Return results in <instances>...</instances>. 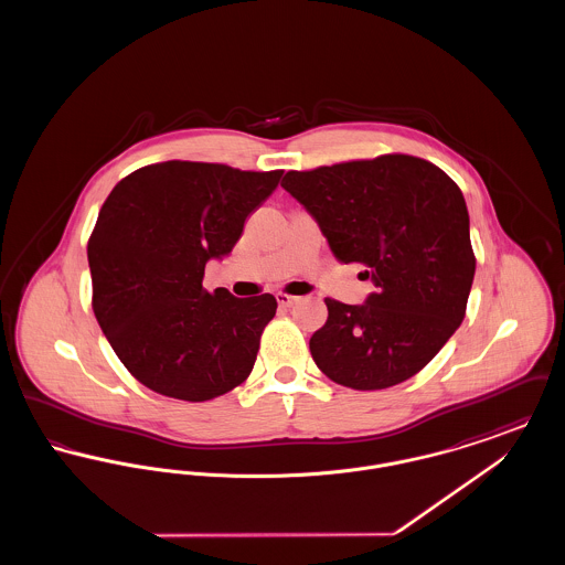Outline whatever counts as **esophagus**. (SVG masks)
<instances>
[{"mask_svg":"<svg viewBox=\"0 0 565 565\" xmlns=\"http://www.w3.org/2000/svg\"><path fill=\"white\" fill-rule=\"evenodd\" d=\"M275 298H277V302L284 305V307H292L296 302H300V296L286 295V292H277Z\"/></svg>","mask_w":565,"mask_h":565,"instance_id":"1","label":"esophagus"}]
</instances>
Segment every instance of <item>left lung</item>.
<instances>
[{
    "instance_id": "left-lung-1",
    "label": "left lung",
    "mask_w": 565,
    "mask_h": 565,
    "mask_svg": "<svg viewBox=\"0 0 565 565\" xmlns=\"http://www.w3.org/2000/svg\"><path fill=\"white\" fill-rule=\"evenodd\" d=\"M281 186L316 217L337 260L366 267L364 305L326 298L309 350L323 375L385 390L417 375L466 316L477 258L456 182L436 164L383 154L288 171Z\"/></svg>"
}]
</instances>
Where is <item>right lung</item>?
Masks as SVG:
<instances>
[{"instance_id": "add662e5", "label": "right lung", "mask_w": 565, "mask_h": 565, "mask_svg": "<svg viewBox=\"0 0 565 565\" xmlns=\"http://www.w3.org/2000/svg\"><path fill=\"white\" fill-rule=\"evenodd\" d=\"M281 173L167 161L109 192L86 249L93 311L120 362L152 392L203 403L252 373L277 300L210 295L203 275L207 260L231 254Z\"/></svg>"}]
</instances>
